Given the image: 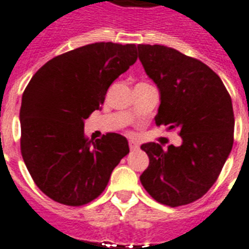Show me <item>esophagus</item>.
Here are the masks:
<instances>
[{
	"label": "esophagus",
	"mask_w": 249,
	"mask_h": 249,
	"mask_svg": "<svg viewBox=\"0 0 249 249\" xmlns=\"http://www.w3.org/2000/svg\"><path fill=\"white\" fill-rule=\"evenodd\" d=\"M140 146H138V143L136 141H129V149L130 150H137Z\"/></svg>",
	"instance_id": "1"
}]
</instances>
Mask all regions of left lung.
I'll return each mask as SVG.
<instances>
[{
  "label": "left lung",
  "mask_w": 249,
  "mask_h": 249,
  "mask_svg": "<svg viewBox=\"0 0 249 249\" xmlns=\"http://www.w3.org/2000/svg\"><path fill=\"white\" fill-rule=\"evenodd\" d=\"M140 61L160 92L155 124L179 129L183 143H143L149 167L140 176L150 196L171 208L213 187L234 143V111L222 79L204 62L164 45L138 44Z\"/></svg>",
  "instance_id": "left-lung-1"
}]
</instances>
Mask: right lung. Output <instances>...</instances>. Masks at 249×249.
Listing matches in <instances>:
<instances>
[{"label":"right lung","instance_id":"1","mask_svg":"<svg viewBox=\"0 0 249 249\" xmlns=\"http://www.w3.org/2000/svg\"><path fill=\"white\" fill-rule=\"evenodd\" d=\"M137 61L134 44L94 43L62 53L37 70L22 96L20 153L41 192L60 204H89L129 153L117 133L85 136V120L108 87Z\"/></svg>","mask_w":249,"mask_h":249}]
</instances>
